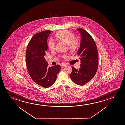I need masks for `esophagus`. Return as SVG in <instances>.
I'll list each match as a JSON object with an SVG mask.
<instances>
[{
    "label": "esophagus",
    "mask_w": 125,
    "mask_h": 125,
    "mask_svg": "<svg viewBox=\"0 0 125 125\" xmlns=\"http://www.w3.org/2000/svg\"><path fill=\"white\" fill-rule=\"evenodd\" d=\"M67 65L66 64H65V63H62V67H65Z\"/></svg>",
    "instance_id": "obj_1"
}]
</instances>
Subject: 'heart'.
<instances>
[{
    "label": "heart",
    "instance_id": "b5f03b06",
    "mask_svg": "<svg viewBox=\"0 0 125 125\" xmlns=\"http://www.w3.org/2000/svg\"><path fill=\"white\" fill-rule=\"evenodd\" d=\"M55 37L58 40L68 45L69 48L72 51H75L79 47V43L78 41L75 39V35L69 31H61L58 32L56 33ZM48 45L51 51H53L55 49V43L53 40H50Z\"/></svg>",
    "mask_w": 125,
    "mask_h": 125
}]
</instances>
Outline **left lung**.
Listing matches in <instances>:
<instances>
[{"mask_svg": "<svg viewBox=\"0 0 125 125\" xmlns=\"http://www.w3.org/2000/svg\"><path fill=\"white\" fill-rule=\"evenodd\" d=\"M80 33L81 40L78 51L80 56L79 69L72 67L70 77L72 82L79 85H84L94 77L98 68V52L94 40L84 29H77Z\"/></svg>", "mask_w": 125, "mask_h": 125, "instance_id": "obj_1", "label": "left lung"}]
</instances>
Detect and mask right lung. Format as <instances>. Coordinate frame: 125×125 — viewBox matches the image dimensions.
<instances>
[{"instance_id": "right-lung-1", "label": "right lung", "mask_w": 125, "mask_h": 125, "mask_svg": "<svg viewBox=\"0 0 125 125\" xmlns=\"http://www.w3.org/2000/svg\"><path fill=\"white\" fill-rule=\"evenodd\" d=\"M51 31L37 33L31 39L26 53V62L32 80L39 85L47 88L55 82L61 70L59 65L48 67L44 56L48 49L47 40Z\"/></svg>"}]
</instances>
